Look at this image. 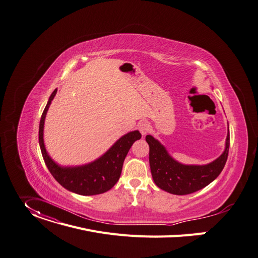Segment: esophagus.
Here are the masks:
<instances>
[{
	"label": "esophagus",
	"instance_id": "esophagus-1",
	"mask_svg": "<svg viewBox=\"0 0 258 258\" xmlns=\"http://www.w3.org/2000/svg\"><path fill=\"white\" fill-rule=\"evenodd\" d=\"M139 131L142 134V136L147 135L150 132V125L148 122H141L139 124Z\"/></svg>",
	"mask_w": 258,
	"mask_h": 258
}]
</instances>
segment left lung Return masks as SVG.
Wrapping results in <instances>:
<instances>
[{"instance_id": "1", "label": "left lung", "mask_w": 258, "mask_h": 258, "mask_svg": "<svg viewBox=\"0 0 258 258\" xmlns=\"http://www.w3.org/2000/svg\"><path fill=\"white\" fill-rule=\"evenodd\" d=\"M149 163L154 183L160 189L177 196L196 192L214 181L223 170L229 150V133L225 150L214 161L205 166H187L176 161L156 139L147 135Z\"/></svg>"}]
</instances>
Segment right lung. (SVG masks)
<instances>
[{
  "mask_svg": "<svg viewBox=\"0 0 258 258\" xmlns=\"http://www.w3.org/2000/svg\"><path fill=\"white\" fill-rule=\"evenodd\" d=\"M57 89L51 93L40 120L39 126V144L41 152L49 172L53 178L66 189L81 196L101 195L108 190L118 181L123 161L132 145L141 139L139 131L131 132L122 136L103 156L88 165L80 167H60L50 158L44 146L43 130L46 113L48 111Z\"/></svg>",
  "mask_w": 258,
  "mask_h": 258,
  "instance_id": "1",
  "label": "right lung"
}]
</instances>
